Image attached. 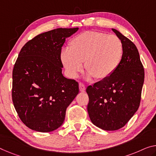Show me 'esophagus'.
<instances>
[{"label":"esophagus","instance_id":"obj_1","mask_svg":"<svg viewBox=\"0 0 156 156\" xmlns=\"http://www.w3.org/2000/svg\"><path fill=\"white\" fill-rule=\"evenodd\" d=\"M79 87H80V90L81 92H84V90H86V87L83 83H80V84H79Z\"/></svg>","mask_w":156,"mask_h":156}]
</instances>
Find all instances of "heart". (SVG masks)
<instances>
[{
    "label": "heart",
    "instance_id": "1",
    "mask_svg": "<svg viewBox=\"0 0 156 156\" xmlns=\"http://www.w3.org/2000/svg\"><path fill=\"white\" fill-rule=\"evenodd\" d=\"M123 54V43L116 35L87 31L73 37L69 42V48L61 51L60 58L70 77L77 76L84 62L88 76L103 80L116 71Z\"/></svg>",
    "mask_w": 156,
    "mask_h": 156
}]
</instances>
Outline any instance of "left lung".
<instances>
[{
  "instance_id": "obj_1",
  "label": "left lung",
  "mask_w": 156,
  "mask_h": 156,
  "mask_svg": "<svg viewBox=\"0 0 156 156\" xmlns=\"http://www.w3.org/2000/svg\"><path fill=\"white\" fill-rule=\"evenodd\" d=\"M123 46V58L108 77L88 86L87 110L92 123L105 130H117L128 123L140 107L144 69L134 43L112 28Z\"/></svg>"
}]
</instances>
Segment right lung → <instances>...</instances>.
Listing matches in <instances>:
<instances>
[{
  "label": "right lung",
  "instance_id": "right-lung-1",
  "mask_svg": "<svg viewBox=\"0 0 156 156\" xmlns=\"http://www.w3.org/2000/svg\"><path fill=\"white\" fill-rule=\"evenodd\" d=\"M79 28H56L24 44L12 71V98L21 121L48 133L63 124L66 109L79 93V83L65 77L60 58L66 38Z\"/></svg>",
  "mask_w": 156,
  "mask_h": 156
}]
</instances>
